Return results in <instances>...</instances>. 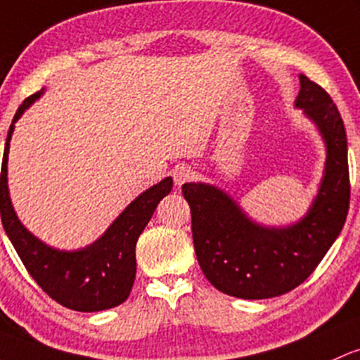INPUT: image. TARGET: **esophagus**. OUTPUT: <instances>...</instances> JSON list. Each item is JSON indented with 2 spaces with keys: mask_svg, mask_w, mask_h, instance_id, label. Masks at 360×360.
<instances>
[{
  "mask_svg": "<svg viewBox=\"0 0 360 360\" xmlns=\"http://www.w3.org/2000/svg\"><path fill=\"white\" fill-rule=\"evenodd\" d=\"M172 177H174V183L177 184V186H181V184H184L186 181H189L193 177V169L189 167L188 164H179L176 165V167L172 169Z\"/></svg>",
  "mask_w": 360,
  "mask_h": 360,
  "instance_id": "34e87169",
  "label": "esophagus"
}]
</instances>
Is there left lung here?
<instances>
[{
  "label": "left lung",
  "instance_id": "left-lung-1",
  "mask_svg": "<svg viewBox=\"0 0 360 360\" xmlns=\"http://www.w3.org/2000/svg\"><path fill=\"white\" fill-rule=\"evenodd\" d=\"M295 108L302 109L325 141L321 183L297 222L274 227L252 220L224 189L183 184L191 208L198 263L215 289L239 299H270L301 285L340 236L350 201L347 135L331 97L299 75Z\"/></svg>",
  "mask_w": 360,
  "mask_h": 360
}]
</instances>
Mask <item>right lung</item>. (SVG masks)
Segmentation results:
<instances>
[{"label": "right lung", "mask_w": 360, "mask_h": 360, "mask_svg": "<svg viewBox=\"0 0 360 360\" xmlns=\"http://www.w3.org/2000/svg\"><path fill=\"white\" fill-rule=\"evenodd\" d=\"M42 94L44 89L23 101L8 129L0 177L3 229L27 271L51 299L80 313L110 309L124 302L131 292L136 276V240L160 200L171 193L172 177H165L138 195L89 246L73 251L47 246L20 222L8 189V152L15 122Z\"/></svg>", "instance_id": "right-lung-1"}]
</instances>
